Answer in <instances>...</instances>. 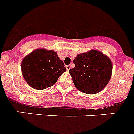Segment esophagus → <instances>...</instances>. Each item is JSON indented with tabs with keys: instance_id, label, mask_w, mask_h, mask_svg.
Masks as SVG:
<instances>
[{
	"instance_id": "esophagus-1",
	"label": "esophagus",
	"mask_w": 134,
	"mask_h": 134,
	"mask_svg": "<svg viewBox=\"0 0 134 134\" xmlns=\"http://www.w3.org/2000/svg\"><path fill=\"white\" fill-rule=\"evenodd\" d=\"M66 70H67L68 71V70H69L70 69V65H66Z\"/></svg>"
}]
</instances>
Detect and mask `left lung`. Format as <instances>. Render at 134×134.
<instances>
[{"mask_svg":"<svg viewBox=\"0 0 134 134\" xmlns=\"http://www.w3.org/2000/svg\"><path fill=\"white\" fill-rule=\"evenodd\" d=\"M75 67L69 70L75 87L82 93L96 94L109 83L112 72L110 59L97 50L78 54Z\"/></svg>","mask_w":134,"mask_h":134,"instance_id":"1","label":"left lung"}]
</instances>
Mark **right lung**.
<instances>
[{
  "instance_id": "add662e5",
  "label": "right lung",
  "mask_w": 134,
  "mask_h": 134,
  "mask_svg": "<svg viewBox=\"0 0 134 134\" xmlns=\"http://www.w3.org/2000/svg\"><path fill=\"white\" fill-rule=\"evenodd\" d=\"M21 70L31 87L43 90L54 85L66 68L56 52L37 49L23 59Z\"/></svg>"
}]
</instances>
